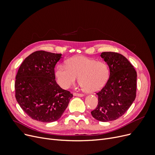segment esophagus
Here are the masks:
<instances>
[{
  "label": "esophagus",
  "mask_w": 155,
  "mask_h": 155,
  "mask_svg": "<svg viewBox=\"0 0 155 155\" xmlns=\"http://www.w3.org/2000/svg\"><path fill=\"white\" fill-rule=\"evenodd\" d=\"M73 94L75 96H78V97H83L84 96V94H79V93H74Z\"/></svg>",
  "instance_id": "esophagus-1"
}]
</instances>
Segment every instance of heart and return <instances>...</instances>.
<instances>
[{
    "instance_id": "heart-1",
    "label": "heart",
    "mask_w": 155,
    "mask_h": 155,
    "mask_svg": "<svg viewBox=\"0 0 155 155\" xmlns=\"http://www.w3.org/2000/svg\"><path fill=\"white\" fill-rule=\"evenodd\" d=\"M109 75V68L106 63L84 55L69 59L67 66L59 65L55 71L58 83L61 88H70L78 77L84 91L89 93L101 90L107 82Z\"/></svg>"
}]
</instances>
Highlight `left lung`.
Instances as JSON below:
<instances>
[{"label": "left lung", "mask_w": 155, "mask_h": 155, "mask_svg": "<svg viewBox=\"0 0 155 155\" xmlns=\"http://www.w3.org/2000/svg\"><path fill=\"white\" fill-rule=\"evenodd\" d=\"M110 70L109 78L98 92V104L91 112L96 120L104 121L119 118L129 109L136 97L137 74L123 55L111 51L101 54Z\"/></svg>", "instance_id": "obj_1"}]
</instances>
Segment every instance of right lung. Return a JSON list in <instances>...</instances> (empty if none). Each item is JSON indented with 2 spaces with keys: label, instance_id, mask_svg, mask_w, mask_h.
Wrapping results in <instances>:
<instances>
[{
  "label": "right lung",
  "instance_id": "obj_1",
  "mask_svg": "<svg viewBox=\"0 0 155 155\" xmlns=\"http://www.w3.org/2000/svg\"><path fill=\"white\" fill-rule=\"evenodd\" d=\"M62 54L36 51L24 60L16 76L15 97L30 118L53 122L62 116L72 94L56 83L54 68Z\"/></svg>",
  "mask_w": 155,
  "mask_h": 155
}]
</instances>
